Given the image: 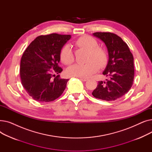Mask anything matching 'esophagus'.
<instances>
[{
	"instance_id": "esophagus-1",
	"label": "esophagus",
	"mask_w": 152,
	"mask_h": 152,
	"mask_svg": "<svg viewBox=\"0 0 152 152\" xmlns=\"http://www.w3.org/2000/svg\"><path fill=\"white\" fill-rule=\"evenodd\" d=\"M79 79H80L81 80H82V81H86L88 80V79L86 78V77H79Z\"/></svg>"
}]
</instances>
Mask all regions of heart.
<instances>
[{
    "label": "heart",
    "instance_id": "obj_1",
    "mask_svg": "<svg viewBox=\"0 0 152 152\" xmlns=\"http://www.w3.org/2000/svg\"><path fill=\"white\" fill-rule=\"evenodd\" d=\"M75 45L80 49L87 50L86 64H75L68 67L66 73L69 76L79 77H89L105 66L108 62L107 53L104 49L98 46L97 40L94 37L84 35L79 37L75 42ZM60 58L65 65H69L75 61V55L69 44L64 45L60 52Z\"/></svg>",
    "mask_w": 152,
    "mask_h": 152
}]
</instances>
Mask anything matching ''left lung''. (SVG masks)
Returning a JSON list of instances; mask_svg holds the SVG:
<instances>
[{"label":"left lung","instance_id":"8db88e82","mask_svg":"<svg viewBox=\"0 0 152 152\" xmlns=\"http://www.w3.org/2000/svg\"><path fill=\"white\" fill-rule=\"evenodd\" d=\"M93 35L102 40L107 47L109 59L103 75L110 79H106L107 81H99L92 94L100 100L113 101L123 96L132 86L134 77L133 55L128 45L116 34L97 32Z\"/></svg>","mask_w":152,"mask_h":152}]
</instances>
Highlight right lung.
Here are the masks:
<instances>
[{
  "mask_svg": "<svg viewBox=\"0 0 152 152\" xmlns=\"http://www.w3.org/2000/svg\"><path fill=\"white\" fill-rule=\"evenodd\" d=\"M71 37L57 33L39 36L24 52L20 69L21 84L34 100L52 102L65 91L69 79L60 77L63 71L58 66L60 52Z\"/></svg>",
  "mask_w": 152,
  "mask_h": 152,
  "instance_id": "obj_1",
  "label": "right lung"
}]
</instances>
